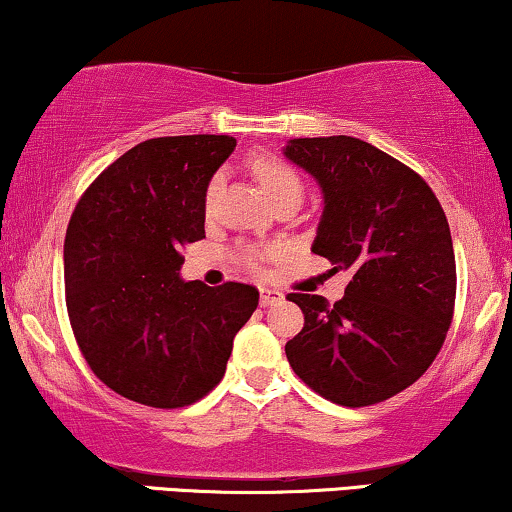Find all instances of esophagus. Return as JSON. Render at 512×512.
I'll use <instances>...</instances> for the list:
<instances>
[{
	"instance_id": "34e87169",
	"label": "esophagus",
	"mask_w": 512,
	"mask_h": 512,
	"mask_svg": "<svg viewBox=\"0 0 512 512\" xmlns=\"http://www.w3.org/2000/svg\"><path fill=\"white\" fill-rule=\"evenodd\" d=\"M284 296L279 291H275V289H261V305L263 307H268V305H275V303H279V300H282Z\"/></svg>"
}]
</instances>
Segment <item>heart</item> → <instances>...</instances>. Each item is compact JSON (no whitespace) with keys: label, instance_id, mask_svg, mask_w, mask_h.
Segmentation results:
<instances>
[{"label":"heart","instance_id":"heart-1","mask_svg":"<svg viewBox=\"0 0 512 512\" xmlns=\"http://www.w3.org/2000/svg\"><path fill=\"white\" fill-rule=\"evenodd\" d=\"M251 172H254L258 184L263 186L265 195H268L272 202L284 198V195L303 193V181H300L298 172L293 170L291 165H286L284 160L268 156V153H258V156L251 158ZM219 181H221L219 174H214V177L209 179L207 195H205L207 207H212V200H214L216 188H219ZM275 251H277V247H247V249H242L240 258L247 268L256 270L258 263H261V258L275 254Z\"/></svg>","mask_w":512,"mask_h":512}]
</instances>
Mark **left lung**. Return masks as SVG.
Wrapping results in <instances>:
<instances>
[{"mask_svg":"<svg viewBox=\"0 0 512 512\" xmlns=\"http://www.w3.org/2000/svg\"><path fill=\"white\" fill-rule=\"evenodd\" d=\"M284 156L324 193L312 251L352 272L333 305L289 293L305 326L286 359L328 401H387L426 373L452 324L457 265L443 207L415 170L363 139H291Z\"/></svg>","mask_w":512,"mask_h":512,"instance_id":"obj_1","label":"left lung"}]
</instances>
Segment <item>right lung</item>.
I'll list each match as a JSON object with an SVG mask.
<instances>
[{
    "instance_id": "1",
    "label": "right lung",
    "mask_w": 512,
    "mask_h": 512,
    "mask_svg": "<svg viewBox=\"0 0 512 512\" xmlns=\"http://www.w3.org/2000/svg\"><path fill=\"white\" fill-rule=\"evenodd\" d=\"M228 135L146 139L81 195L65 237L74 338L100 380L151 408H184L226 373L233 340L258 305L249 284L179 277L181 247L205 237L207 184Z\"/></svg>"
}]
</instances>
